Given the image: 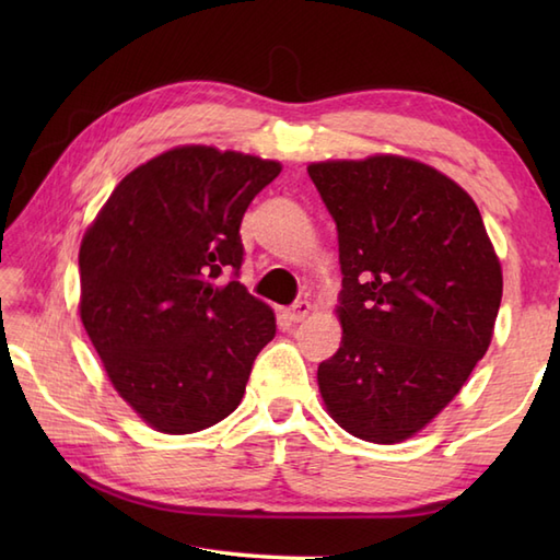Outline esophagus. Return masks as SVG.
<instances>
[{
  "label": "esophagus",
  "mask_w": 560,
  "mask_h": 560,
  "mask_svg": "<svg viewBox=\"0 0 560 560\" xmlns=\"http://www.w3.org/2000/svg\"><path fill=\"white\" fill-rule=\"evenodd\" d=\"M311 311H313V305L307 303V301H299V303H293L289 311H287V317L291 319V323H303V319L311 315Z\"/></svg>",
  "instance_id": "1"
}]
</instances>
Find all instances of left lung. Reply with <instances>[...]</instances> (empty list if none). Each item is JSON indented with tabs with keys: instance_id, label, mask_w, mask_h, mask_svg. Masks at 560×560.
<instances>
[{
	"instance_id": "obj_1",
	"label": "left lung",
	"mask_w": 560,
	"mask_h": 560,
	"mask_svg": "<svg viewBox=\"0 0 560 560\" xmlns=\"http://www.w3.org/2000/svg\"><path fill=\"white\" fill-rule=\"evenodd\" d=\"M337 223L341 343L317 368L327 411L371 443L435 419L493 337L501 261L474 199L401 156L307 165Z\"/></svg>"
}]
</instances>
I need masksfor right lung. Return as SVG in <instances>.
<instances>
[{
    "label": "right lung",
    "mask_w": 560,
    "mask_h": 560,
    "mask_svg": "<svg viewBox=\"0 0 560 560\" xmlns=\"http://www.w3.org/2000/svg\"><path fill=\"white\" fill-rule=\"evenodd\" d=\"M279 173L277 161L177 147L129 173L83 235L81 323L113 387L161 433L225 419L277 335L237 273L241 221Z\"/></svg>",
    "instance_id": "1"
}]
</instances>
